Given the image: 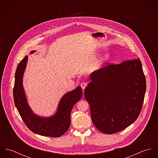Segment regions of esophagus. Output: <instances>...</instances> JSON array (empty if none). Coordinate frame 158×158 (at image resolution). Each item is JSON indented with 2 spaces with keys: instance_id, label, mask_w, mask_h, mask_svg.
Instances as JSON below:
<instances>
[{
  "instance_id": "obj_1",
  "label": "esophagus",
  "mask_w": 158,
  "mask_h": 158,
  "mask_svg": "<svg viewBox=\"0 0 158 158\" xmlns=\"http://www.w3.org/2000/svg\"><path fill=\"white\" fill-rule=\"evenodd\" d=\"M86 85H87V84H86V83H84V82L81 83V86L82 89H85V88H86Z\"/></svg>"
}]
</instances>
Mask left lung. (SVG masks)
Returning a JSON list of instances; mask_svg holds the SVG:
<instances>
[{"label":"left lung","mask_w":158,"mask_h":158,"mask_svg":"<svg viewBox=\"0 0 158 158\" xmlns=\"http://www.w3.org/2000/svg\"><path fill=\"white\" fill-rule=\"evenodd\" d=\"M85 97L94 126L111 135L131 125L140 114L146 79L139 58L92 72Z\"/></svg>","instance_id":"left-lung-1"}]
</instances>
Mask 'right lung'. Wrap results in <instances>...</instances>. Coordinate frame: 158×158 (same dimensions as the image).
I'll use <instances>...</instances> for the list:
<instances>
[{"label":"right lung","mask_w":158,"mask_h":158,"mask_svg":"<svg viewBox=\"0 0 158 158\" xmlns=\"http://www.w3.org/2000/svg\"><path fill=\"white\" fill-rule=\"evenodd\" d=\"M32 50L30 54L35 53ZM28 56L19 63L15 73L13 97L15 106L27 127L34 133L47 137H58L68 131L70 125V113L73 105L83 95L81 86L69 91L61 98L56 111L48 117L34 113L29 106L23 86V77L27 67Z\"/></svg>","instance_id":"1"}]
</instances>
